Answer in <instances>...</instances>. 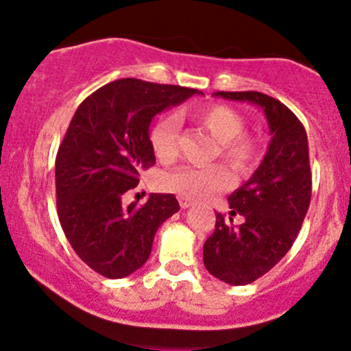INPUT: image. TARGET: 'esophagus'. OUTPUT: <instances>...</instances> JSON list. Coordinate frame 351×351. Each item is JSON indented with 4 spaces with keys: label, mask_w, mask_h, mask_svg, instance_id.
<instances>
[{
    "label": "esophagus",
    "mask_w": 351,
    "mask_h": 351,
    "mask_svg": "<svg viewBox=\"0 0 351 351\" xmlns=\"http://www.w3.org/2000/svg\"><path fill=\"white\" fill-rule=\"evenodd\" d=\"M191 201L187 199V197H179V206H180V210H187V208L191 206Z\"/></svg>",
    "instance_id": "1"
}]
</instances>
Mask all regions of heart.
<instances>
[{
	"label": "heart",
	"mask_w": 351,
	"mask_h": 351,
	"mask_svg": "<svg viewBox=\"0 0 351 351\" xmlns=\"http://www.w3.org/2000/svg\"><path fill=\"white\" fill-rule=\"evenodd\" d=\"M191 119L203 126L217 140L213 157H220L234 174L244 176L254 171L259 162V145L254 138L245 136V121L241 114L223 104H210L194 109ZM150 148L160 162H171L177 157L179 119L174 114L158 117L148 133ZM162 189L171 191L189 199H206L211 194L230 186V176L220 165L210 167H184L165 172L158 179Z\"/></svg>",
	"instance_id": "1"
}]
</instances>
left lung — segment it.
<instances>
[{
    "label": "left lung",
    "instance_id": "8db88e82",
    "mask_svg": "<svg viewBox=\"0 0 351 351\" xmlns=\"http://www.w3.org/2000/svg\"><path fill=\"white\" fill-rule=\"evenodd\" d=\"M217 97L259 106L273 134L251 179L228 196L230 218L217 213L203 245V263L215 278L247 285L268 273L290 251L308 210L312 174L307 133L292 110L261 92H217ZM242 214L245 223L231 217Z\"/></svg>",
    "mask_w": 351,
    "mask_h": 351
}]
</instances>
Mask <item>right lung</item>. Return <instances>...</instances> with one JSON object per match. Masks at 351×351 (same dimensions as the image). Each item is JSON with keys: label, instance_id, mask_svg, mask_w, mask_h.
<instances>
[{"label": "right lung", "instance_id": "right-lung-1", "mask_svg": "<svg viewBox=\"0 0 351 351\" xmlns=\"http://www.w3.org/2000/svg\"><path fill=\"white\" fill-rule=\"evenodd\" d=\"M194 88L123 78L100 86L76 109L56 155L58 217L73 251L106 278L147 263L157 228L179 211L174 194L152 193L123 206V194L155 164L150 123Z\"/></svg>", "mask_w": 351, "mask_h": 351}]
</instances>
